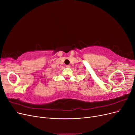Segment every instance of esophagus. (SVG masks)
Wrapping results in <instances>:
<instances>
[{"label":"esophagus","instance_id":"1","mask_svg":"<svg viewBox=\"0 0 135 135\" xmlns=\"http://www.w3.org/2000/svg\"><path fill=\"white\" fill-rule=\"evenodd\" d=\"M66 68H70V67H71V66H70V65H66Z\"/></svg>","mask_w":135,"mask_h":135}]
</instances>
